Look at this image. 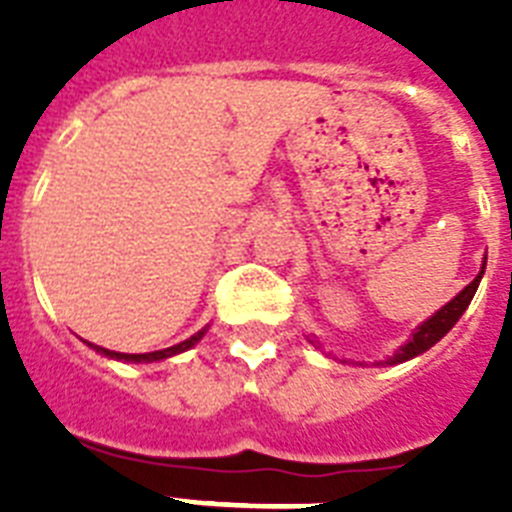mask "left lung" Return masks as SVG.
I'll use <instances>...</instances> for the list:
<instances>
[{
	"label": "left lung",
	"mask_w": 512,
	"mask_h": 512,
	"mask_svg": "<svg viewBox=\"0 0 512 512\" xmlns=\"http://www.w3.org/2000/svg\"><path fill=\"white\" fill-rule=\"evenodd\" d=\"M484 271H486V257H484V265H481V271H478V276L473 281H470L468 287L462 289L460 295H454L449 303L444 305V308H438L430 319H425L420 324V327L414 329L412 335H409V340L401 345V348L393 353V356H388L385 361H374V366H396V364H404V361H409V358L420 356V353H425L428 348H433L441 337H446V332L460 321V316L465 311H468L470 300H473V295H476L478 284H481V279H484ZM313 342V340H311ZM316 345V342H313Z\"/></svg>",
	"instance_id": "1"
}]
</instances>
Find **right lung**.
I'll return each mask as SVG.
<instances>
[{
  "label": "right lung",
  "instance_id": "1",
  "mask_svg": "<svg viewBox=\"0 0 512 512\" xmlns=\"http://www.w3.org/2000/svg\"><path fill=\"white\" fill-rule=\"evenodd\" d=\"M204 335H207V327L201 329V332H196L193 337H188V340L177 342V345H172V348L154 350V353H116V350L100 348V345H92V342H87V345L98 350L100 356L114 358V361H124V364H154V361H164V358H172V356H177V353H185V350L193 348V345H196V342H199Z\"/></svg>",
  "mask_w": 512,
  "mask_h": 512
}]
</instances>
